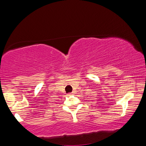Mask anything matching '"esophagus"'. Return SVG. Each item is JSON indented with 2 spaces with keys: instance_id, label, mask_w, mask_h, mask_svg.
Segmentation results:
<instances>
[{
  "instance_id": "esophagus-1",
  "label": "esophagus",
  "mask_w": 146,
  "mask_h": 146,
  "mask_svg": "<svg viewBox=\"0 0 146 146\" xmlns=\"http://www.w3.org/2000/svg\"><path fill=\"white\" fill-rule=\"evenodd\" d=\"M72 94H73V92H71V93H69L68 95H72Z\"/></svg>"
}]
</instances>
